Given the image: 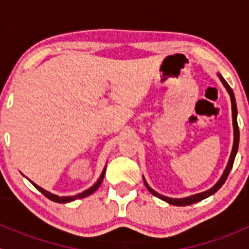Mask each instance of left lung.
<instances>
[{"instance_id": "obj_1", "label": "left lung", "mask_w": 249, "mask_h": 249, "mask_svg": "<svg viewBox=\"0 0 249 249\" xmlns=\"http://www.w3.org/2000/svg\"><path fill=\"white\" fill-rule=\"evenodd\" d=\"M219 78H220V80H222L223 84H224V87L227 88L228 92H229L230 99H231V107H232L233 145H232V152H231V155H230L229 162H228L227 169H225L224 173H223L222 178H220V179L218 180V183L214 185V187L211 188V189L207 190V192L200 193V194H196V195H192V196L184 197V199H172V197H167V196H164V195H160L159 193H157V192H155V190H153L152 188H150L149 185L147 184V182H145V180L143 179V182H144V184H145V187H147V189L149 190V192L152 193V194L154 195V196H157V197H159V199L164 200V201L171 203V205H175V206H188V205H193V203L199 202V201H201V200L206 199V197L211 196V195L214 194L215 192H218V190L220 189V187H222V185L224 184L225 180H227V178H228V176H229V173H230V171H231V169H232L233 160H235L236 153H237V149H238V141H240V131H238V125H237V107H236V101H235V96H233L232 89H231V88H230V85L228 84L227 80H225L224 78L220 76V74H219Z\"/></svg>"}]
</instances>
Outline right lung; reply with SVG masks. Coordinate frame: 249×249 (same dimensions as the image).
Wrapping results in <instances>:
<instances>
[{"label":"right lung","instance_id":"1","mask_svg":"<svg viewBox=\"0 0 249 249\" xmlns=\"http://www.w3.org/2000/svg\"><path fill=\"white\" fill-rule=\"evenodd\" d=\"M105 171H106V169L104 170V172H102V175L100 176L99 180H97V182L95 183V184L92 185L91 188H89V189L85 190V192L80 193V194L74 195V196H57V195H54V194H52V193H49V192H47V190H44L43 188L38 187V185L35 184L34 182H31V183L35 185V187L37 188V189L39 190V192L42 193V194L44 195V196L48 197V199H49V200H52V201L59 202V203H66V202H70V201H74V200H77V199H83V197H87V196H89L90 194H92V193H94L95 190H96L97 188L100 187V185H101L102 180H104V177H105Z\"/></svg>","mask_w":249,"mask_h":249}]
</instances>
